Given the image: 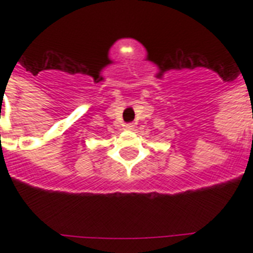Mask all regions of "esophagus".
<instances>
[{"label":"esophagus","instance_id":"esophagus-1","mask_svg":"<svg viewBox=\"0 0 253 253\" xmlns=\"http://www.w3.org/2000/svg\"><path fill=\"white\" fill-rule=\"evenodd\" d=\"M125 128L128 131L134 130V125H132V123H126V125H125Z\"/></svg>","mask_w":253,"mask_h":253}]
</instances>
